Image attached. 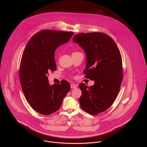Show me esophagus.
Masks as SVG:
<instances>
[{"instance_id":"34e87169","label":"esophagus","mask_w":147,"mask_h":147,"mask_svg":"<svg viewBox=\"0 0 147 147\" xmlns=\"http://www.w3.org/2000/svg\"><path fill=\"white\" fill-rule=\"evenodd\" d=\"M77 86L76 85V84H70V88H71V89H75V88H77Z\"/></svg>"}]
</instances>
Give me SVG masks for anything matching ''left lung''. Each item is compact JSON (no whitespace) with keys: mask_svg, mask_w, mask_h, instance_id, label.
I'll return each mask as SVG.
<instances>
[{"mask_svg":"<svg viewBox=\"0 0 147 147\" xmlns=\"http://www.w3.org/2000/svg\"><path fill=\"white\" fill-rule=\"evenodd\" d=\"M73 41L84 49L86 56L85 77L94 85H79L82 94L81 108L92 115L109 109L117 98L123 78L122 57L115 42L102 32L80 33Z\"/></svg>","mask_w":147,"mask_h":147,"instance_id":"obj_1","label":"left lung"}]
</instances>
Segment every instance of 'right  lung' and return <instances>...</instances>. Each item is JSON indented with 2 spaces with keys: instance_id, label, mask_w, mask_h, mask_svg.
I'll return each instance as SVG.
<instances>
[{
  "instance_id": "add662e5",
  "label": "right lung",
  "mask_w": 147,
  "mask_h": 147,
  "mask_svg": "<svg viewBox=\"0 0 147 147\" xmlns=\"http://www.w3.org/2000/svg\"><path fill=\"white\" fill-rule=\"evenodd\" d=\"M73 34L71 31L42 30L30 38L23 52L19 69L22 90L32 109L42 115L57 111L70 90V84L65 80L50 85L48 75L56 70L55 51Z\"/></svg>"
}]
</instances>
